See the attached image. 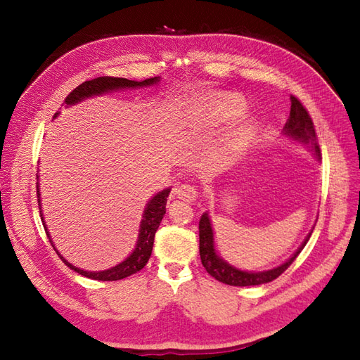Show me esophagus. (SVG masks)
Returning a JSON list of instances; mask_svg holds the SVG:
<instances>
[{
  "instance_id": "esophagus-1",
  "label": "esophagus",
  "mask_w": 360,
  "mask_h": 360,
  "mask_svg": "<svg viewBox=\"0 0 360 360\" xmlns=\"http://www.w3.org/2000/svg\"><path fill=\"white\" fill-rule=\"evenodd\" d=\"M172 195L174 197H177L179 200H183V201H195L198 198V192H197V188L192 186V184H179V186L174 188L172 191Z\"/></svg>"
}]
</instances>
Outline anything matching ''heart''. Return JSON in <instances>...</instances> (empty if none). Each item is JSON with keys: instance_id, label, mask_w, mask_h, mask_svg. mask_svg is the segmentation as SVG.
I'll list each match as a JSON object with an SVG mask.
<instances>
[{"instance_id": "obj_1", "label": "heart", "mask_w": 360, "mask_h": 360, "mask_svg": "<svg viewBox=\"0 0 360 360\" xmlns=\"http://www.w3.org/2000/svg\"><path fill=\"white\" fill-rule=\"evenodd\" d=\"M245 102L230 93H210L201 97L197 108L200 122L207 126H217L245 112Z\"/></svg>"}]
</instances>
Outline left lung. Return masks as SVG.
<instances>
[{"mask_svg": "<svg viewBox=\"0 0 360 360\" xmlns=\"http://www.w3.org/2000/svg\"><path fill=\"white\" fill-rule=\"evenodd\" d=\"M291 110H290V117L287 120V123L282 129V135L285 138L296 141L299 144L307 146L315 156V159L320 160V147L317 144V135H315V129L314 123L308 114V111L304 110V106L299 102V99L291 96ZM314 230V228H312ZM311 230V233H312ZM311 233L304 237V240L302 245L297 248L296 252H294L287 261L284 263L269 269L263 271H248L242 270L233 264L225 261L219 254H217L216 246H214V234H213V228H212V221L209 213H202L201 219H200V255H201V263L205 267V270L209 271V275H212L214 279L219 282H224L226 285H234V287H249V285H261V284H267V282L276 279L279 275L284 274V271L290 267L296 257L302 252V249L304 245L308 243Z\"/></svg>", "mask_w": 360, "mask_h": 360, "instance_id": "obj_1", "label": "left lung"}]
</instances>
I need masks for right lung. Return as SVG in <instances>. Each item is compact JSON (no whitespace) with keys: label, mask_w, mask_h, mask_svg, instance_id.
<instances>
[{"label":"right lung","mask_w":360,"mask_h":360,"mask_svg":"<svg viewBox=\"0 0 360 360\" xmlns=\"http://www.w3.org/2000/svg\"><path fill=\"white\" fill-rule=\"evenodd\" d=\"M160 81L159 76H155V78L150 79H144V81H130L126 78H112V76H101V78H96L91 81H85L82 82L79 86L76 89L66 97L64 101V105L66 106H73L76 103H79L85 99H90V97L94 96H102L106 93H112V91H118V90H130V89H143V86H150L155 85ZM60 112H57L53 115L56 118ZM39 179V176H37ZM171 192V188L163 189L160 192H158L155 197H151L148 200V202L146 204V209L143 213V219H141L139 224V231H138V238H136V245L135 249L132 250L126 259H123L122 263H118L117 266L106 269V270H101V271H89L73 266L72 263L64 258L53 245L51 234L48 231V226L45 219H43V212H41V200H40V184L37 183V198H39V207H40V216H41V222L43 226H45V231L49 237L51 245L53 246V249L57 250V254L60 255V258L63 259V263L66 264L69 269H72L76 274H79L85 278L90 279H96V281H118V279H124L130 275L136 274L141 269H143L147 261L151 255V250H153V242H155V234L158 231V228L160 225V221L163 219V216L167 213V198Z\"/></svg>","instance_id":"add662e5"}]
</instances>
